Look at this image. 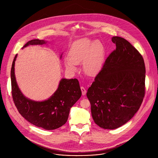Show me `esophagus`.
I'll return each mask as SVG.
<instances>
[{
  "label": "esophagus",
  "mask_w": 158,
  "mask_h": 158,
  "mask_svg": "<svg viewBox=\"0 0 158 158\" xmlns=\"http://www.w3.org/2000/svg\"><path fill=\"white\" fill-rule=\"evenodd\" d=\"M81 91H82V94L83 96L85 95L86 94V90L85 89V88L84 87H81Z\"/></svg>",
  "instance_id": "34e87169"
}]
</instances>
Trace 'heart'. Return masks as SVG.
Returning a JSON list of instances; mask_svg holds the SVG:
<instances>
[{
    "instance_id": "heart-1",
    "label": "heart",
    "mask_w": 158,
    "mask_h": 158,
    "mask_svg": "<svg viewBox=\"0 0 158 158\" xmlns=\"http://www.w3.org/2000/svg\"><path fill=\"white\" fill-rule=\"evenodd\" d=\"M105 50L98 40L83 38L74 42L68 52V58L64 60L65 69L69 72L77 70L76 64L82 62L83 71L88 75L98 73L103 65Z\"/></svg>"
}]
</instances>
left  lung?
<instances>
[{"label": "left lung", "mask_w": 158, "mask_h": 158, "mask_svg": "<svg viewBox=\"0 0 158 158\" xmlns=\"http://www.w3.org/2000/svg\"><path fill=\"white\" fill-rule=\"evenodd\" d=\"M116 49L87 90L94 123L106 129L118 128L139 110L145 94L146 69L138 50L121 37H112Z\"/></svg>", "instance_id": "left-lung-1"}]
</instances>
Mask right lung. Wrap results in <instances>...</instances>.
Here are the masks:
<instances>
[{
  "instance_id": "right-lung-1",
  "label": "right lung",
  "mask_w": 158,
  "mask_h": 158,
  "mask_svg": "<svg viewBox=\"0 0 158 158\" xmlns=\"http://www.w3.org/2000/svg\"><path fill=\"white\" fill-rule=\"evenodd\" d=\"M44 40L33 39L24 45H43ZM62 54L60 55L61 59ZM15 55L11 68L12 94L19 113L27 121L35 126L46 130L57 129L67 121L71 108L79 99L82 93L77 79H62L55 93L48 99L35 101L26 98L20 90L15 76Z\"/></svg>"
}]
</instances>
